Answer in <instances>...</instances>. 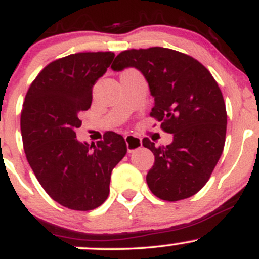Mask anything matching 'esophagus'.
Here are the masks:
<instances>
[{
	"label": "esophagus",
	"mask_w": 259,
	"mask_h": 259,
	"mask_svg": "<svg viewBox=\"0 0 259 259\" xmlns=\"http://www.w3.org/2000/svg\"><path fill=\"white\" fill-rule=\"evenodd\" d=\"M124 140H125L127 152H133V151L138 150V148L141 147V139L136 138V136L126 135L125 138H124Z\"/></svg>",
	"instance_id": "obj_1"
}]
</instances>
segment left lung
<instances>
[{
	"instance_id": "obj_1",
	"label": "left lung",
	"mask_w": 259,
	"mask_h": 259,
	"mask_svg": "<svg viewBox=\"0 0 259 259\" xmlns=\"http://www.w3.org/2000/svg\"><path fill=\"white\" fill-rule=\"evenodd\" d=\"M111 68L141 72L154 99L151 117L173 134L165 147L142 140L154 154L146 175L152 194L170 202L197 194L221 158L227 134L224 99L212 74L195 58L164 47L123 51Z\"/></svg>"
}]
</instances>
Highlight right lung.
I'll return each instance as SVG.
<instances>
[{"instance_id": "obj_1", "label": "right lung", "mask_w": 259, "mask_h": 259, "mask_svg": "<svg viewBox=\"0 0 259 259\" xmlns=\"http://www.w3.org/2000/svg\"><path fill=\"white\" fill-rule=\"evenodd\" d=\"M113 52H81L53 61L26 92L23 146L35 177L50 197L74 210H91L107 200L113 168L126 153L123 136L107 132L89 145L76 139L80 114L92 88L107 72Z\"/></svg>"}]
</instances>
